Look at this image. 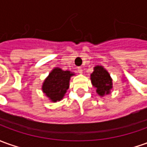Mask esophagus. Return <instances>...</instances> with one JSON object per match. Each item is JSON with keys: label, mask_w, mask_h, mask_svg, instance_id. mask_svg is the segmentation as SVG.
<instances>
[{"label": "esophagus", "mask_w": 147, "mask_h": 147, "mask_svg": "<svg viewBox=\"0 0 147 147\" xmlns=\"http://www.w3.org/2000/svg\"><path fill=\"white\" fill-rule=\"evenodd\" d=\"M82 71H83V69H82V68L78 67V73H79V74H82Z\"/></svg>", "instance_id": "esophagus-1"}]
</instances>
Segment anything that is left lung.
<instances>
[{
	"label": "left lung",
	"instance_id": "8db88e82",
	"mask_svg": "<svg viewBox=\"0 0 147 147\" xmlns=\"http://www.w3.org/2000/svg\"><path fill=\"white\" fill-rule=\"evenodd\" d=\"M92 85L97 89L96 92L101 97L109 94L113 88L112 78L106 69L101 65H97L94 68V72L90 74Z\"/></svg>",
	"mask_w": 147,
	"mask_h": 147
}]
</instances>
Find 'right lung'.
Masks as SVG:
<instances>
[{"instance_id":"right-lung-1","label":"right lung","mask_w":147,"mask_h":147,"mask_svg":"<svg viewBox=\"0 0 147 147\" xmlns=\"http://www.w3.org/2000/svg\"><path fill=\"white\" fill-rule=\"evenodd\" d=\"M74 75V74L70 71L54 68L43 82V93L53 102L61 101L69 89L70 78Z\"/></svg>"}]
</instances>
